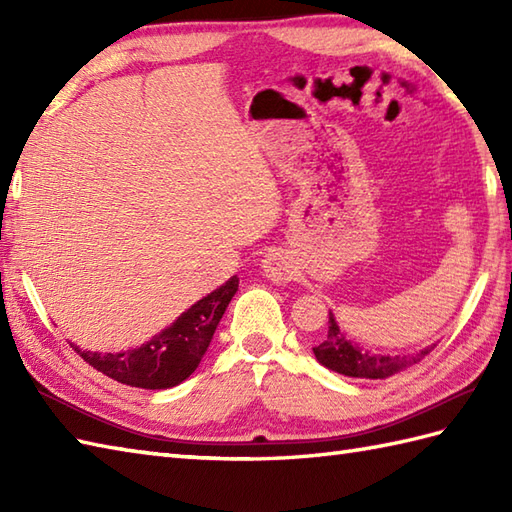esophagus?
<instances>
[{
	"mask_svg": "<svg viewBox=\"0 0 512 512\" xmlns=\"http://www.w3.org/2000/svg\"><path fill=\"white\" fill-rule=\"evenodd\" d=\"M262 268L270 281L275 284H288V281L295 277L297 266L292 262V257L286 250H270V253L262 259Z\"/></svg>",
	"mask_w": 512,
	"mask_h": 512,
	"instance_id": "34e87169",
	"label": "esophagus"
}]
</instances>
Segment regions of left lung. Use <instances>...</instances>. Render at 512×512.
I'll list each match as a JSON object with an SVG mask.
<instances>
[{
  "mask_svg": "<svg viewBox=\"0 0 512 512\" xmlns=\"http://www.w3.org/2000/svg\"><path fill=\"white\" fill-rule=\"evenodd\" d=\"M328 323H330L328 334L323 336V341H319L312 347V352L323 367H328V369H332V372L343 374V376L369 378V380L394 376V374L402 372L405 367L418 363L420 358H424L433 350V345H431V347H424V350H420L416 354H407V356L372 354V352L363 350L358 343L347 339L332 312H330Z\"/></svg>",
  "mask_w": 512,
  "mask_h": 512,
  "instance_id": "left-lung-1",
  "label": "left lung"
}]
</instances>
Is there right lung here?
Segmentation results:
<instances>
[{
    "label": "right lung",
    "instance_id": "1",
    "mask_svg": "<svg viewBox=\"0 0 512 512\" xmlns=\"http://www.w3.org/2000/svg\"><path fill=\"white\" fill-rule=\"evenodd\" d=\"M237 288L239 279L233 275L211 295L195 301L169 328L127 352L101 354L79 350L74 343L70 345L81 354L85 363L123 385L140 389L176 387L198 369L202 356L209 350L217 323L235 297Z\"/></svg>",
    "mask_w": 512,
    "mask_h": 512
}]
</instances>
